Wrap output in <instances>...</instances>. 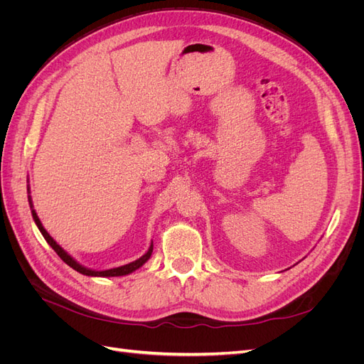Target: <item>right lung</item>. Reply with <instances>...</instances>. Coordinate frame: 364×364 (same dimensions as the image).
<instances>
[{
	"label": "right lung",
	"mask_w": 364,
	"mask_h": 364,
	"mask_svg": "<svg viewBox=\"0 0 364 364\" xmlns=\"http://www.w3.org/2000/svg\"><path fill=\"white\" fill-rule=\"evenodd\" d=\"M28 203H30V209H31V215H33V220H35V223H36V226H38V229L41 230V234H42V237L47 240V243L54 249V252L58 253V255L63 259V262H67L70 267H73L75 272H79V273H82V274H86V277H103V278H109V277H124V274H129V273H132V272H135V270H138L142 264H146L147 261H149V258L151 257V252H153V243L150 245V247H149V250L144 253V255H142L141 258H138V259H135V261H132V262H129V264H124V266H119V267H114V269H109V270H92V269H87V267H85V266H82V264H79L77 262L68 252H65L56 241L53 240V237L47 232L46 230V228L42 226V223H41V220H39V217H38V214H36V211L35 209H33V202H31V197L28 196Z\"/></svg>",
	"instance_id": "1"
}]
</instances>
